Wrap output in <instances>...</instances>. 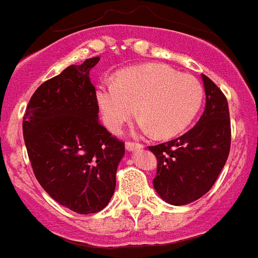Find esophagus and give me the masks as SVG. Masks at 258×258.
<instances>
[{"label":"esophagus","instance_id":"34e87169","mask_svg":"<svg viewBox=\"0 0 258 258\" xmlns=\"http://www.w3.org/2000/svg\"><path fill=\"white\" fill-rule=\"evenodd\" d=\"M125 149L127 150V151H133V150H141L143 149V145H141V143H136V142H126L125 143Z\"/></svg>","mask_w":258,"mask_h":258}]
</instances>
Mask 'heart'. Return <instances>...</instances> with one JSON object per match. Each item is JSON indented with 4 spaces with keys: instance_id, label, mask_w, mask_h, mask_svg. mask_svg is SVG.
<instances>
[{
    "instance_id": "heart-1",
    "label": "heart",
    "mask_w": 258,
    "mask_h": 258,
    "mask_svg": "<svg viewBox=\"0 0 258 258\" xmlns=\"http://www.w3.org/2000/svg\"><path fill=\"white\" fill-rule=\"evenodd\" d=\"M204 90L197 77L178 74L166 64L149 63L118 71L116 83L97 86L95 99L103 124L117 132L137 113V132L159 138L178 136L197 117Z\"/></svg>"
}]
</instances>
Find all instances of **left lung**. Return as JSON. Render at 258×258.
<instances>
[{
    "label": "left lung",
    "instance_id": "8db88e82",
    "mask_svg": "<svg viewBox=\"0 0 258 258\" xmlns=\"http://www.w3.org/2000/svg\"><path fill=\"white\" fill-rule=\"evenodd\" d=\"M202 79L207 99L198 124L175 140L149 147L157 159L154 187L172 206H186L206 195L230 152L227 99L209 77L202 75Z\"/></svg>",
    "mask_w": 258,
    "mask_h": 258
}]
</instances>
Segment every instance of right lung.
Masks as SVG:
<instances>
[{
	"mask_svg": "<svg viewBox=\"0 0 258 258\" xmlns=\"http://www.w3.org/2000/svg\"><path fill=\"white\" fill-rule=\"evenodd\" d=\"M99 56L70 66L32 95L23 136L36 178L60 206L97 213L115 192L124 142L98 121L95 88L89 72Z\"/></svg>",
	"mask_w": 258,
	"mask_h": 258,
	"instance_id": "obj_1",
	"label": "right lung"
}]
</instances>
